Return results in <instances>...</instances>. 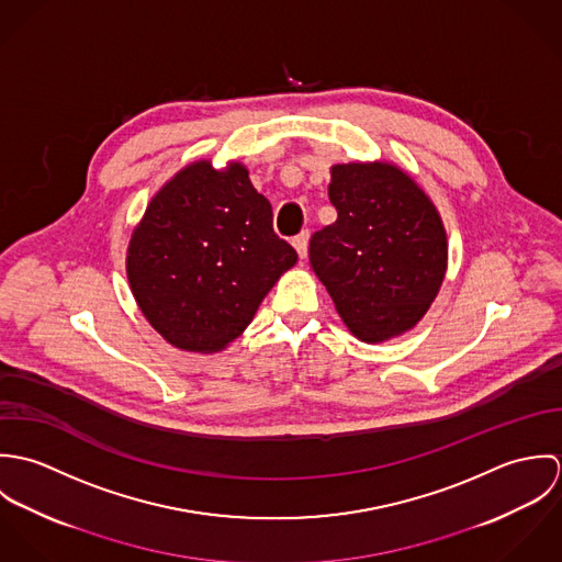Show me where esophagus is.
I'll return each instance as SVG.
<instances>
[{
    "label": "esophagus",
    "mask_w": 562,
    "mask_h": 562,
    "mask_svg": "<svg viewBox=\"0 0 562 562\" xmlns=\"http://www.w3.org/2000/svg\"><path fill=\"white\" fill-rule=\"evenodd\" d=\"M292 244H294L299 257L305 259V257H307V248H310V232H301V234L292 240Z\"/></svg>",
    "instance_id": "esophagus-1"
}]
</instances>
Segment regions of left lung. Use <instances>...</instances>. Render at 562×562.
Returning <instances> with one entry per match:
<instances>
[{
  "label": "left lung",
  "mask_w": 562,
  "mask_h": 562,
  "mask_svg": "<svg viewBox=\"0 0 562 562\" xmlns=\"http://www.w3.org/2000/svg\"><path fill=\"white\" fill-rule=\"evenodd\" d=\"M337 221L310 241V261L348 330L381 344L424 318L448 268V238L428 194L390 161L330 168Z\"/></svg>",
  "instance_id": "1"
}]
</instances>
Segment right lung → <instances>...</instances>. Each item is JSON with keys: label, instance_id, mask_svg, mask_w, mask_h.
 Instances as JSON below:
<instances>
[{"label": "right lung", "instance_id": "add662e5", "mask_svg": "<svg viewBox=\"0 0 562 562\" xmlns=\"http://www.w3.org/2000/svg\"><path fill=\"white\" fill-rule=\"evenodd\" d=\"M299 255L272 229V207L240 161L181 168L147 205L127 246L143 316L175 348L218 352L250 324Z\"/></svg>", "mask_w": 562, "mask_h": 562}]
</instances>
